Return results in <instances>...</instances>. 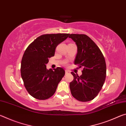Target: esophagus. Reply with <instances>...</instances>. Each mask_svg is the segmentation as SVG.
Instances as JSON below:
<instances>
[{
    "label": "esophagus",
    "instance_id": "34e87169",
    "mask_svg": "<svg viewBox=\"0 0 126 126\" xmlns=\"http://www.w3.org/2000/svg\"><path fill=\"white\" fill-rule=\"evenodd\" d=\"M65 74H68V73H70V71H68V70H65Z\"/></svg>",
    "mask_w": 126,
    "mask_h": 126
}]
</instances>
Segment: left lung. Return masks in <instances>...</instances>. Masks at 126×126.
Segmentation results:
<instances>
[{
    "instance_id": "8db88e82",
    "label": "left lung",
    "mask_w": 126,
    "mask_h": 126,
    "mask_svg": "<svg viewBox=\"0 0 126 126\" xmlns=\"http://www.w3.org/2000/svg\"><path fill=\"white\" fill-rule=\"evenodd\" d=\"M69 37L77 46L74 64L83 67L80 76L71 72L74 77L69 84L71 94L79 101H92L101 90L106 79L105 59L98 47L88 36L71 34Z\"/></svg>"
}]
</instances>
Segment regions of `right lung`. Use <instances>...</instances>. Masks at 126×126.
Listing matches in <instances>:
<instances>
[{
    "label": "right lung",
    "instance_id": "obj_1",
    "mask_svg": "<svg viewBox=\"0 0 126 126\" xmlns=\"http://www.w3.org/2000/svg\"><path fill=\"white\" fill-rule=\"evenodd\" d=\"M69 34H46L39 36L25 50L21 62V76L28 92L39 100L49 98L55 93L65 74L62 68L47 69L48 59L53 57L57 46Z\"/></svg>",
    "mask_w": 126,
    "mask_h": 126
}]
</instances>
